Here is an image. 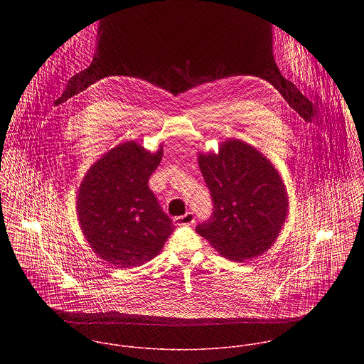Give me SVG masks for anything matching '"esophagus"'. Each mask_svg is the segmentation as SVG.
<instances>
[{
  "label": "esophagus",
  "instance_id": "esophagus-1",
  "mask_svg": "<svg viewBox=\"0 0 364 364\" xmlns=\"http://www.w3.org/2000/svg\"><path fill=\"white\" fill-rule=\"evenodd\" d=\"M175 224L178 225H191L195 223V214L192 211H186L183 215H179V217H175L173 218Z\"/></svg>",
  "mask_w": 364,
  "mask_h": 364
}]
</instances>
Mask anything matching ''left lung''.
Segmentation results:
<instances>
[{"label": "left lung", "instance_id": "1", "mask_svg": "<svg viewBox=\"0 0 364 364\" xmlns=\"http://www.w3.org/2000/svg\"><path fill=\"white\" fill-rule=\"evenodd\" d=\"M199 166L213 213L196 232L227 259L242 262L269 250L287 215L284 185L270 161L240 140H228L218 154H200Z\"/></svg>", "mask_w": 364, "mask_h": 364}]
</instances>
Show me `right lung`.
Listing matches in <instances>:
<instances>
[{"instance_id": "right-lung-1", "label": "right lung", "mask_w": 364, "mask_h": 364, "mask_svg": "<svg viewBox=\"0 0 364 364\" xmlns=\"http://www.w3.org/2000/svg\"><path fill=\"white\" fill-rule=\"evenodd\" d=\"M162 158L129 141L112 149L87 172L77 198L81 230L95 254L120 267L156 258L172 234L149 179Z\"/></svg>"}]
</instances>
